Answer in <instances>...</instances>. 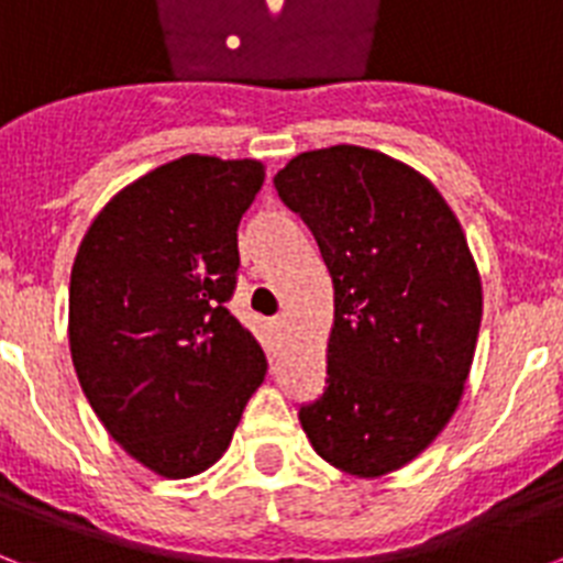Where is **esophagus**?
I'll use <instances>...</instances> for the list:
<instances>
[{
	"instance_id": "34e87169",
	"label": "esophagus",
	"mask_w": 563,
	"mask_h": 563,
	"mask_svg": "<svg viewBox=\"0 0 563 563\" xmlns=\"http://www.w3.org/2000/svg\"><path fill=\"white\" fill-rule=\"evenodd\" d=\"M268 332H272L274 338H280V334H283V320L280 318L272 320V323H268Z\"/></svg>"
}]
</instances>
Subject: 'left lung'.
<instances>
[{
    "label": "left lung",
    "instance_id": "8db88e82",
    "mask_svg": "<svg viewBox=\"0 0 563 563\" xmlns=\"http://www.w3.org/2000/svg\"><path fill=\"white\" fill-rule=\"evenodd\" d=\"M334 283L325 389L300 406L323 461L357 478L400 470L457 409L481 329L464 229L415 168L361 145L306 151L274 177Z\"/></svg>",
    "mask_w": 563,
    "mask_h": 563
}]
</instances>
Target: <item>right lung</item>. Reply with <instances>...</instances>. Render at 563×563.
<instances>
[{
    "mask_svg": "<svg viewBox=\"0 0 563 563\" xmlns=\"http://www.w3.org/2000/svg\"><path fill=\"white\" fill-rule=\"evenodd\" d=\"M263 179L257 159L159 165L99 211L70 268L79 386L113 441L163 478L209 470L266 377V354L225 309Z\"/></svg>",
    "mask_w": 563,
    "mask_h": 563,
    "instance_id": "add662e5",
    "label": "right lung"
}]
</instances>
